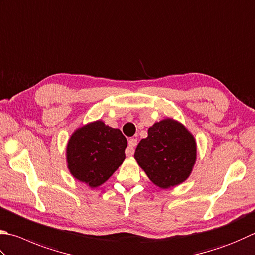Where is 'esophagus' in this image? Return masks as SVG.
I'll use <instances>...</instances> for the list:
<instances>
[{
  "mask_svg": "<svg viewBox=\"0 0 255 255\" xmlns=\"http://www.w3.org/2000/svg\"><path fill=\"white\" fill-rule=\"evenodd\" d=\"M136 144H137L136 138H129L128 145L127 147V150H126V154L128 156H132L134 154V147L136 146Z\"/></svg>",
  "mask_w": 255,
  "mask_h": 255,
  "instance_id": "esophagus-1",
  "label": "esophagus"
}]
</instances>
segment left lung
Segmentation results:
<instances>
[{
  "mask_svg": "<svg viewBox=\"0 0 255 255\" xmlns=\"http://www.w3.org/2000/svg\"><path fill=\"white\" fill-rule=\"evenodd\" d=\"M196 141L184 124L172 118L155 122L136 146L134 158L148 179L163 190L189 179L196 162Z\"/></svg>",
  "mask_w": 255,
  "mask_h": 255,
  "instance_id": "1",
  "label": "left lung"
}]
</instances>
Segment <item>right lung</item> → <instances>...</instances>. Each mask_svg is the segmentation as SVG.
Wrapping results in <instances>:
<instances>
[{
  "instance_id": "right-lung-1",
  "label": "right lung",
  "mask_w": 255,
  "mask_h": 255,
  "mask_svg": "<svg viewBox=\"0 0 255 255\" xmlns=\"http://www.w3.org/2000/svg\"><path fill=\"white\" fill-rule=\"evenodd\" d=\"M127 138L102 120L89 122L72 133L66 145V164L76 180L91 189L102 185L126 158Z\"/></svg>"
}]
</instances>
